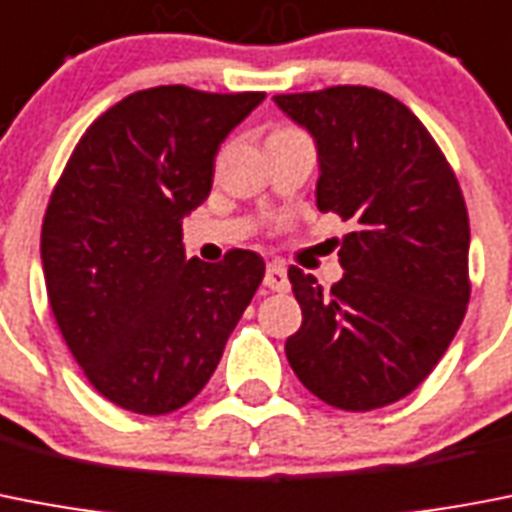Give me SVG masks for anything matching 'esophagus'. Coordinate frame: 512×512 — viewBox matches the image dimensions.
<instances>
[{
	"instance_id": "esophagus-1",
	"label": "esophagus",
	"mask_w": 512,
	"mask_h": 512,
	"mask_svg": "<svg viewBox=\"0 0 512 512\" xmlns=\"http://www.w3.org/2000/svg\"><path fill=\"white\" fill-rule=\"evenodd\" d=\"M263 283L270 291H286L289 289V273H286V268H283L281 263H270L268 268H265Z\"/></svg>"
}]
</instances>
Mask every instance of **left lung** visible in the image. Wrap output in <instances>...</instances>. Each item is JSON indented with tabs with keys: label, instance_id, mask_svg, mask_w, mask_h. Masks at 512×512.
<instances>
[{
	"label": "left lung",
	"instance_id": "8db88e82",
	"mask_svg": "<svg viewBox=\"0 0 512 512\" xmlns=\"http://www.w3.org/2000/svg\"><path fill=\"white\" fill-rule=\"evenodd\" d=\"M273 101L315 137L317 208L354 226L330 291L289 268L302 328L286 359L320 401L382 409L427 380L466 315L461 187L414 111L382 90L336 85Z\"/></svg>",
	"mask_w": 512,
	"mask_h": 512
}]
</instances>
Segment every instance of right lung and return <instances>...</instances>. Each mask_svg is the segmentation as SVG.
<instances>
[{
    "label": "right lung",
    "instance_id": "add662e5",
    "mask_svg": "<svg viewBox=\"0 0 512 512\" xmlns=\"http://www.w3.org/2000/svg\"><path fill=\"white\" fill-rule=\"evenodd\" d=\"M265 93L158 85L90 124L51 192L41 263L51 312L103 398L158 416L190 403L263 283V257L187 260L182 218L216 153Z\"/></svg>",
    "mask_w": 512,
    "mask_h": 512
}]
</instances>
